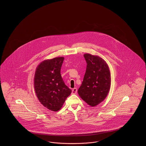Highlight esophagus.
Returning a JSON list of instances; mask_svg holds the SVG:
<instances>
[{"instance_id": "34e87169", "label": "esophagus", "mask_w": 146, "mask_h": 146, "mask_svg": "<svg viewBox=\"0 0 146 146\" xmlns=\"http://www.w3.org/2000/svg\"><path fill=\"white\" fill-rule=\"evenodd\" d=\"M76 92H77V89L76 88H75L72 89V94H76Z\"/></svg>"}]
</instances>
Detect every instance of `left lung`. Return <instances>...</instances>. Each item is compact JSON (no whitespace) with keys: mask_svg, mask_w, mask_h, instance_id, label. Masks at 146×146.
Segmentation results:
<instances>
[{"mask_svg":"<svg viewBox=\"0 0 146 146\" xmlns=\"http://www.w3.org/2000/svg\"><path fill=\"white\" fill-rule=\"evenodd\" d=\"M87 63L83 81L78 92L85 102L92 107L101 103L111 88V73L104 60L97 56L85 54Z\"/></svg>","mask_w":146,"mask_h":146,"instance_id":"obj_1","label":"left lung"}]
</instances>
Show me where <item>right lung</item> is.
I'll use <instances>...</instances> for the list:
<instances>
[{"mask_svg":"<svg viewBox=\"0 0 146 146\" xmlns=\"http://www.w3.org/2000/svg\"><path fill=\"white\" fill-rule=\"evenodd\" d=\"M64 57H56L40 63L35 72L34 86L39 101L52 111L60 110L72 90L61 75Z\"/></svg>","mask_w":146,"mask_h":146,"instance_id":"right-lung-1","label":"right lung"}]
</instances>
